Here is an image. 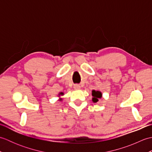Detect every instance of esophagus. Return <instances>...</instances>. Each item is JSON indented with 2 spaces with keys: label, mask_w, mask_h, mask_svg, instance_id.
Returning <instances> with one entry per match:
<instances>
[{
  "label": "esophagus",
  "mask_w": 152,
  "mask_h": 152,
  "mask_svg": "<svg viewBox=\"0 0 152 152\" xmlns=\"http://www.w3.org/2000/svg\"><path fill=\"white\" fill-rule=\"evenodd\" d=\"M81 88V86H80L79 84H75L74 86V89L75 90H78Z\"/></svg>",
  "instance_id": "1"
}]
</instances>
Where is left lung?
Segmentation results:
<instances>
[{"label": "left lung", "instance_id": "left-lung-1", "mask_svg": "<svg viewBox=\"0 0 152 152\" xmlns=\"http://www.w3.org/2000/svg\"><path fill=\"white\" fill-rule=\"evenodd\" d=\"M92 101L93 102H97L99 101V99H101L102 96V93L99 91H95L93 90L92 91Z\"/></svg>", "mask_w": 152, "mask_h": 152}]
</instances>
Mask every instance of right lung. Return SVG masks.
Wrapping results in <instances>:
<instances>
[{"label":"right lung","mask_w":152,"mask_h":152,"mask_svg":"<svg viewBox=\"0 0 152 152\" xmlns=\"http://www.w3.org/2000/svg\"><path fill=\"white\" fill-rule=\"evenodd\" d=\"M61 95H64V93H63V92H61V93H59V95L60 96ZM61 100H62V99H61H61H59V101H61Z\"/></svg>","instance_id":"right-lung-1"}]
</instances>
